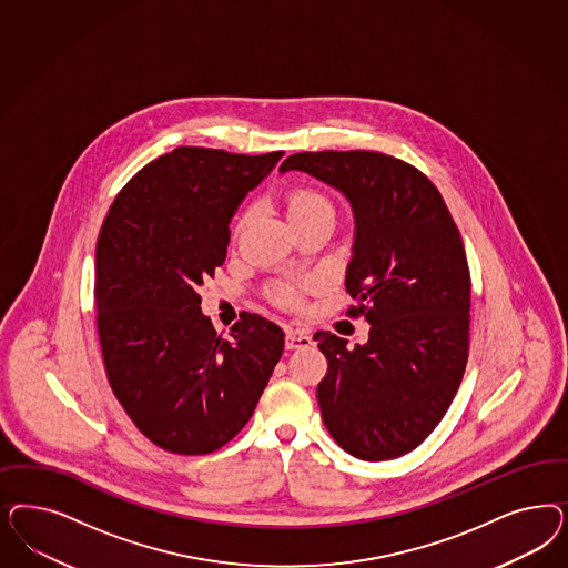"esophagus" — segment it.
<instances>
[{"label":"esophagus","instance_id":"esophagus-1","mask_svg":"<svg viewBox=\"0 0 568 568\" xmlns=\"http://www.w3.org/2000/svg\"><path fill=\"white\" fill-rule=\"evenodd\" d=\"M312 345V336H307V334H301V332H288L286 334V348L288 351H301V348H310Z\"/></svg>","mask_w":568,"mask_h":568}]
</instances>
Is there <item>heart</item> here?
Masks as SVG:
<instances>
[{"mask_svg":"<svg viewBox=\"0 0 568 568\" xmlns=\"http://www.w3.org/2000/svg\"><path fill=\"white\" fill-rule=\"evenodd\" d=\"M286 209H288V217H291L293 223L294 221L320 217V215L334 217V204L329 201L328 194H324L320 187L307 185V183L294 185V187L286 192ZM253 215H255L253 206H246L240 213L236 225H234V236H239L240 232L248 225V221L253 220ZM272 294H274V301L280 307L293 310V307L301 305L298 288L291 286V284H277Z\"/></svg>","mask_w":568,"mask_h":568,"instance_id":"heart-1","label":"heart"}]
</instances>
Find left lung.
Here are the masks:
<instances>
[{"label": "left lung", "instance_id": "obj_1", "mask_svg": "<svg viewBox=\"0 0 568 568\" xmlns=\"http://www.w3.org/2000/svg\"><path fill=\"white\" fill-rule=\"evenodd\" d=\"M298 169L338 187L355 213L347 293L366 317V345L332 332L313 341L328 359L317 402L332 439L366 462L399 458L439 424L470 351V270L439 190L385 152H296Z\"/></svg>", "mask_w": 568, "mask_h": 568}]
</instances>
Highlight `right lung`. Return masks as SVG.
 <instances>
[{
    "label": "right lung",
    "instance_id": "1",
    "mask_svg": "<svg viewBox=\"0 0 568 568\" xmlns=\"http://www.w3.org/2000/svg\"><path fill=\"white\" fill-rule=\"evenodd\" d=\"M282 150L180 146L140 169L95 244V326L114 397L161 449L204 456L251 420L284 351L282 328L242 313L223 338L196 288L215 275L242 199Z\"/></svg>",
    "mask_w": 568,
    "mask_h": 568
}]
</instances>
